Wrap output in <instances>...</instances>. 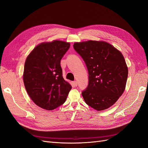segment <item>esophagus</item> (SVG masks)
Here are the masks:
<instances>
[{"instance_id":"34e87169","label":"esophagus","mask_w":148,"mask_h":148,"mask_svg":"<svg viewBox=\"0 0 148 148\" xmlns=\"http://www.w3.org/2000/svg\"><path fill=\"white\" fill-rule=\"evenodd\" d=\"M73 85H74V86H77L78 83H77V82H76V81H74V82H73Z\"/></svg>"}]
</instances>
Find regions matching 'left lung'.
<instances>
[{
	"label": "left lung",
	"instance_id": "8db88e82",
	"mask_svg": "<svg viewBox=\"0 0 148 148\" xmlns=\"http://www.w3.org/2000/svg\"><path fill=\"white\" fill-rule=\"evenodd\" d=\"M73 48L88 71V85L82 92L85 102L97 110L109 108L126 86L128 71L122 53L104 41L75 42Z\"/></svg>",
	"mask_w": 148,
	"mask_h": 148
}]
</instances>
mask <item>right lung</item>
<instances>
[{"label": "right lung", "instance_id": "add662e5", "mask_svg": "<svg viewBox=\"0 0 148 148\" xmlns=\"http://www.w3.org/2000/svg\"><path fill=\"white\" fill-rule=\"evenodd\" d=\"M70 46V43L60 41L41 43L25 61L26 90L35 104L44 109L53 110L63 104L71 90V85L62 77L60 66Z\"/></svg>", "mask_w": 148, "mask_h": 148}]
</instances>
